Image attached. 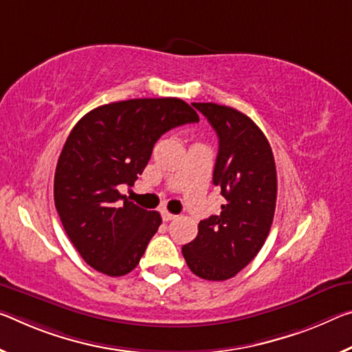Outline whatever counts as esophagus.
Instances as JSON below:
<instances>
[{"instance_id":"1","label":"esophagus","mask_w":352,"mask_h":352,"mask_svg":"<svg viewBox=\"0 0 352 352\" xmlns=\"http://www.w3.org/2000/svg\"><path fill=\"white\" fill-rule=\"evenodd\" d=\"M161 217H163V221L169 222V221H172V219H175L177 214H172V213H169V211H167V210H161Z\"/></svg>"}]
</instances>
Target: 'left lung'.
I'll return each instance as SVG.
<instances>
[{
	"instance_id": "1",
	"label": "left lung",
	"mask_w": 352,
	"mask_h": 352,
	"mask_svg": "<svg viewBox=\"0 0 352 352\" xmlns=\"http://www.w3.org/2000/svg\"><path fill=\"white\" fill-rule=\"evenodd\" d=\"M219 138L213 183L226 199L221 213L199 222L182 248L186 265L205 280H227L255 258L270 235L277 199L270 142L246 114L230 106L192 103Z\"/></svg>"
}]
</instances>
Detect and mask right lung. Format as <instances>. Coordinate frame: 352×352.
Returning <instances> with one entry per match:
<instances>
[{"label": "right lung", "instance_id": "obj_1", "mask_svg": "<svg viewBox=\"0 0 352 352\" xmlns=\"http://www.w3.org/2000/svg\"><path fill=\"white\" fill-rule=\"evenodd\" d=\"M199 116L180 98H133L98 106L74 126L54 174L60 222L89 266L119 277L135 270L158 230V211L122 196L146 169L155 142Z\"/></svg>", "mask_w": 352, "mask_h": 352}]
</instances>
